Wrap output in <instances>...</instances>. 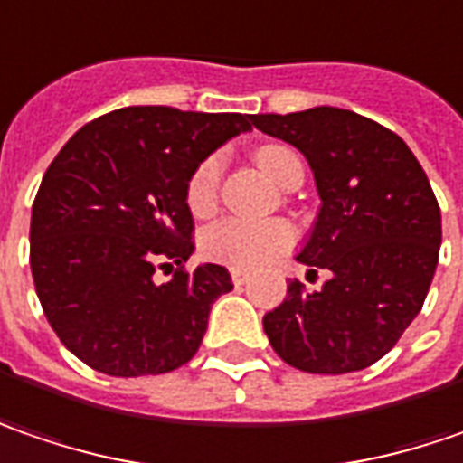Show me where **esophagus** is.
<instances>
[{
	"mask_svg": "<svg viewBox=\"0 0 463 463\" xmlns=\"http://www.w3.org/2000/svg\"><path fill=\"white\" fill-rule=\"evenodd\" d=\"M229 273H232V281H234L237 287H244V284L250 281V273H247L244 268L234 266V268H232V270H229Z\"/></svg>",
	"mask_w": 463,
	"mask_h": 463,
	"instance_id": "1",
	"label": "esophagus"
}]
</instances>
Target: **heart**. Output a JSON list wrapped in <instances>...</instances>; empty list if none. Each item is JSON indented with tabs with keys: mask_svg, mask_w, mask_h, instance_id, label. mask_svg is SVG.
Here are the masks:
<instances>
[{
	"mask_svg": "<svg viewBox=\"0 0 463 463\" xmlns=\"http://www.w3.org/2000/svg\"><path fill=\"white\" fill-rule=\"evenodd\" d=\"M255 164L281 187H287L291 179L305 176L302 158L297 153L268 143L255 151ZM221 172H223V158L208 156L197 166L190 182H187V208L195 216H211L219 203ZM297 240L291 223L281 219L273 221H247V219H223L205 229L200 247L205 258L229 263L237 268H260L284 255Z\"/></svg>",
	"mask_w": 463,
	"mask_h": 463,
	"instance_id": "1",
	"label": "heart"
}]
</instances>
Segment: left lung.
<instances>
[{"label":"left lung","instance_id":"obj_1","mask_svg":"<svg viewBox=\"0 0 463 463\" xmlns=\"http://www.w3.org/2000/svg\"><path fill=\"white\" fill-rule=\"evenodd\" d=\"M252 125L310 164L320 213L299 263L331 270L317 291L289 281L266 312L273 352L302 373L344 375L385 357L420 315L440 252V208L404 140L349 109L258 114Z\"/></svg>","mask_w":463,"mask_h":463}]
</instances>
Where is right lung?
I'll use <instances>...</instances> for the list:
<instances>
[{
  "label": "right lung",
  "instance_id": "1",
  "mask_svg": "<svg viewBox=\"0 0 463 463\" xmlns=\"http://www.w3.org/2000/svg\"><path fill=\"white\" fill-rule=\"evenodd\" d=\"M252 119L125 106L78 129L46 169L31 216L35 294L88 367L137 378L195 357L211 305L234 284L216 263L184 270L195 250L187 182ZM161 267L175 269L164 285L152 276Z\"/></svg>",
  "mask_w": 463,
  "mask_h": 463
}]
</instances>
